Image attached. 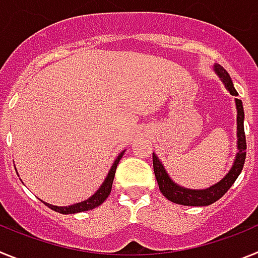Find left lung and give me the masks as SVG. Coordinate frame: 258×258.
Returning <instances> with one entry per match:
<instances>
[{
  "instance_id": "8db88e82",
  "label": "left lung",
  "mask_w": 258,
  "mask_h": 258,
  "mask_svg": "<svg viewBox=\"0 0 258 258\" xmlns=\"http://www.w3.org/2000/svg\"><path fill=\"white\" fill-rule=\"evenodd\" d=\"M214 70L221 77L225 86L230 92L231 95H238V92L235 90L232 81L230 79V75L227 74L226 70L221 67L220 64L214 66ZM236 109H238V149L239 152L236 155V159L234 161L231 170L229 174L218 182L217 184H214L212 187L206 188V190H190V188H184L175 184L172 179L169 178V175L166 174L164 166L159 161L156 155H152V164H154V172L155 177L159 183V188H160L161 194L170 202L175 203V204H181V206H191V207H203L209 206L212 203L217 202L218 199L225 195L231 187L234 182L240 174L243 166H244L245 155H247V142H245V133H244V109H243V104H241L240 99L236 98Z\"/></svg>"
}]
</instances>
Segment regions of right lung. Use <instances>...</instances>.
I'll return each instance as SVG.
<instances>
[{"instance_id": "right-lung-1", "label": "right lung", "mask_w": 258, "mask_h": 258, "mask_svg": "<svg viewBox=\"0 0 258 258\" xmlns=\"http://www.w3.org/2000/svg\"><path fill=\"white\" fill-rule=\"evenodd\" d=\"M124 152L125 151H122L121 154L117 156V159H116L115 163H113L112 168H111V170H109L108 175H107V178L104 179L103 184H102L101 187H99V190H98L97 192L93 195V197L89 198L88 200H85V202H81V203H77V204H74V206H68V207H55V206H51V204H47V203H45V204H46L50 209H52V211H55V212H58V213H61V214H72V213H79V212L90 211V209H94V208H97L98 206H101L102 203H103L104 200L108 198L109 192H111V190H112V182H113V178H115L116 168H117L118 161H120V159L122 157Z\"/></svg>"}]
</instances>
